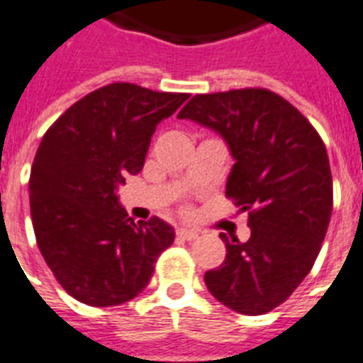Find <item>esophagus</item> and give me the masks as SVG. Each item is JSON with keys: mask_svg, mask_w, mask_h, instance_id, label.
I'll list each match as a JSON object with an SVG mask.
<instances>
[{"mask_svg": "<svg viewBox=\"0 0 363 363\" xmlns=\"http://www.w3.org/2000/svg\"><path fill=\"white\" fill-rule=\"evenodd\" d=\"M176 235H178V239H184V241H194V239L199 238V232L189 228H178Z\"/></svg>", "mask_w": 363, "mask_h": 363, "instance_id": "esophagus-1", "label": "esophagus"}]
</instances>
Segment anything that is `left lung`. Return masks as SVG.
Here are the masks:
<instances>
[{"instance_id": "obj_1", "label": "left lung", "mask_w": 363, "mask_h": 363, "mask_svg": "<svg viewBox=\"0 0 363 363\" xmlns=\"http://www.w3.org/2000/svg\"><path fill=\"white\" fill-rule=\"evenodd\" d=\"M223 135L233 163L226 199L248 213L250 239L220 233L226 257L203 274L209 293L245 315L287 301L315 263L334 203L321 135L277 92L196 94L178 113Z\"/></svg>"}]
</instances>
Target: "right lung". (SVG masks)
Segmentation results:
<instances>
[{
	"mask_svg": "<svg viewBox=\"0 0 363 363\" xmlns=\"http://www.w3.org/2000/svg\"><path fill=\"white\" fill-rule=\"evenodd\" d=\"M187 98L118 81L83 96L42 137L29 176L33 230L76 301L96 308L131 301L174 242L161 218L133 223L116 187L140 172L157 124Z\"/></svg>",
	"mask_w": 363,
	"mask_h": 363,
	"instance_id": "add662e5",
	"label": "right lung"
}]
</instances>
